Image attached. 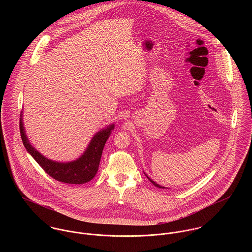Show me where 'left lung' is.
I'll use <instances>...</instances> for the list:
<instances>
[{
  "instance_id": "1",
  "label": "left lung",
  "mask_w": 252,
  "mask_h": 252,
  "mask_svg": "<svg viewBox=\"0 0 252 252\" xmlns=\"http://www.w3.org/2000/svg\"><path fill=\"white\" fill-rule=\"evenodd\" d=\"M146 177H147V176H146ZM147 179H148V180H150V181H151V183H152V184H153V185H154V186H156V187H158V188H165V187H163V186H161V185H159V184H157V183H156V182H155V181H153V180H151V179H149V178H148V177H147Z\"/></svg>"
}]
</instances>
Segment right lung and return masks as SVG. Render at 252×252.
<instances>
[{
  "mask_svg": "<svg viewBox=\"0 0 252 252\" xmlns=\"http://www.w3.org/2000/svg\"><path fill=\"white\" fill-rule=\"evenodd\" d=\"M113 127L114 125L112 124L109 125L107 129L98 132L93 137L86 151L77 160L70 163H59L51 161L42 156L39 152H37L30 144L26 137L21 117L19 124L20 136L23 144L26 147L27 151L36 160V163L43 169V171L47 175H49L54 180L71 184L86 183L96 176L104 146Z\"/></svg>",
  "mask_w": 252,
  "mask_h": 252,
  "instance_id": "1",
  "label": "right lung"
}]
</instances>
